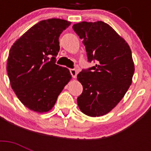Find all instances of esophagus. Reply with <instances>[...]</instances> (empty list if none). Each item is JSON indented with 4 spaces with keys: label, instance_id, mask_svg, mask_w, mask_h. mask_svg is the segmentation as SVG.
Listing matches in <instances>:
<instances>
[{
    "label": "esophagus",
    "instance_id": "34e87169",
    "mask_svg": "<svg viewBox=\"0 0 151 151\" xmlns=\"http://www.w3.org/2000/svg\"><path fill=\"white\" fill-rule=\"evenodd\" d=\"M70 74L71 76H72V78H76L77 74H78V71L76 70L75 69H70Z\"/></svg>",
    "mask_w": 151,
    "mask_h": 151
}]
</instances>
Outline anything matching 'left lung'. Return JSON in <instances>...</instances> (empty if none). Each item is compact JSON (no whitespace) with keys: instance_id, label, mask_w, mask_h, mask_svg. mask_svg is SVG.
I'll return each instance as SVG.
<instances>
[{"instance_id":"8db88e82","label":"left lung","mask_w":151,"mask_h":151,"mask_svg":"<svg viewBox=\"0 0 151 151\" xmlns=\"http://www.w3.org/2000/svg\"><path fill=\"white\" fill-rule=\"evenodd\" d=\"M73 29L83 40L88 61L96 63L78 74L83 86L77 99L78 106L88 116H103L117 106L131 85L135 71L131 49L102 21L79 22Z\"/></svg>"}]
</instances>
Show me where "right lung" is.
Here are the masks:
<instances>
[{
	"label": "right lung",
	"mask_w": 151,
	"mask_h": 151,
	"mask_svg": "<svg viewBox=\"0 0 151 151\" xmlns=\"http://www.w3.org/2000/svg\"><path fill=\"white\" fill-rule=\"evenodd\" d=\"M70 22L60 19L42 20L12 46L7 72L11 86L22 103L36 112H48L70 81L66 67L55 64L59 37Z\"/></svg>",
	"instance_id": "add662e5"
}]
</instances>
